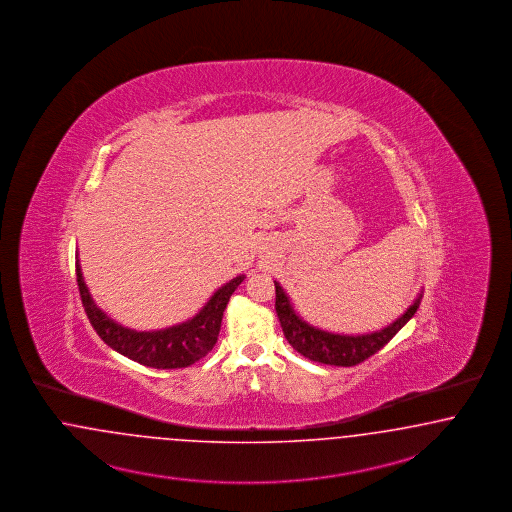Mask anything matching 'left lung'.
<instances>
[{"label":"left lung","mask_w":512,"mask_h":512,"mask_svg":"<svg viewBox=\"0 0 512 512\" xmlns=\"http://www.w3.org/2000/svg\"><path fill=\"white\" fill-rule=\"evenodd\" d=\"M274 285H276V314L280 319L287 342L293 346V350L308 357L310 361L323 363V365H335V367H353L363 363L374 353L380 352L389 340L405 327L408 319L416 314L422 300L420 295L401 318L393 321L382 331L361 336L335 335V333L319 331L316 327L304 323L295 314L291 302L283 293L282 285L278 282H274Z\"/></svg>","instance_id":"8db88e82"}]
</instances>
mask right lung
Instances as JSON below:
<instances>
[{"instance_id":"1","label":"right lung","mask_w":512,"mask_h":512,"mask_svg":"<svg viewBox=\"0 0 512 512\" xmlns=\"http://www.w3.org/2000/svg\"><path fill=\"white\" fill-rule=\"evenodd\" d=\"M75 274L83 308L98 336L115 352L153 369H183L212 352L221 331L223 312L236 287L246 278L244 274L236 276L219 291H215L212 299L208 300V304L193 319L170 329L138 333L124 329L113 319L107 318L94 304V300L90 299L89 289L83 282L79 263L75 265Z\"/></svg>"}]
</instances>
